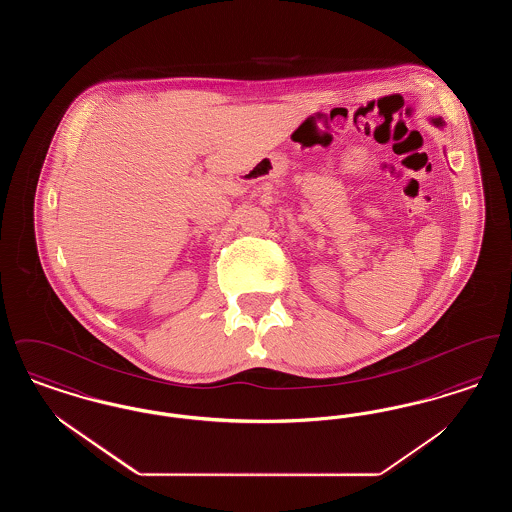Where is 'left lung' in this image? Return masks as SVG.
<instances>
[{
    "label": "left lung",
    "instance_id": "left-lung-1",
    "mask_svg": "<svg viewBox=\"0 0 512 512\" xmlns=\"http://www.w3.org/2000/svg\"><path fill=\"white\" fill-rule=\"evenodd\" d=\"M432 124H434V126H439V128H441V126H443V121H441L439 117H436V119L432 117Z\"/></svg>",
    "mask_w": 512,
    "mask_h": 512
}]
</instances>
